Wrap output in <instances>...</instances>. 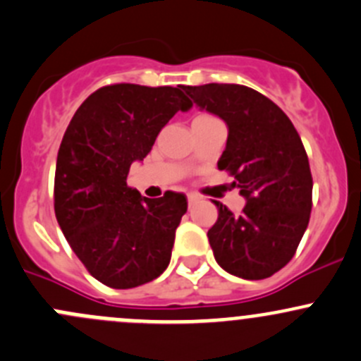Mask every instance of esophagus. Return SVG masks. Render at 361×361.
<instances>
[{
  "mask_svg": "<svg viewBox=\"0 0 361 361\" xmlns=\"http://www.w3.org/2000/svg\"><path fill=\"white\" fill-rule=\"evenodd\" d=\"M188 203H189V207H192V205H195V203H198V196L188 195Z\"/></svg>",
  "mask_w": 361,
  "mask_h": 361,
  "instance_id": "1",
  "label": "esophagus"
}]
</instances>
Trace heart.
I'll return each instance as SVG.
<instances>
[{"instance_id":"heart-1","label":"heart","mask_w":361,"mask_h":361,"mask_svg":"<svg viewBox=\"0 0 361 361\" xmlns=\"http://www.w3.org/2000/svg\"><path fill=\"white\" fill-rule=\"evenodd\" d=\"M200 118H208V116H200Z\"/></svg>"}]
</instances>
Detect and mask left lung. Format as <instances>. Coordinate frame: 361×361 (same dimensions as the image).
I'll use <instances>...</instances> for the list:
<instances>
[{
	"instance_id": "8db88e82",
	"label": "left lung",
	"mask_w": 361,
	"mask_h": 361,
	"mask_svg": "<svg viewBox=\"0 0 361 361\" xmlns=\"http://www.w3.org/2000/svg\"><path fill=\"white\" fill-rule=\"evenodd\" d=\"M182 88L228 125L217 166L235 177L231 185L247 200L240 215L214 202L219 217L207 236L215 261L238 278H269L290 262L310 222L313 177L302 140L287 114L254 88Z\"/></svg>"
}]
</instances>
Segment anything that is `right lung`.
I'll use <instances>...</instances> for the list:
<instances>
[{
    "instance_id": "add662e5",
    "label": "right lung",
    "mask_w": 361,
    "mask_h": 361,
    "mask_svg": "<svg viewBox=\"0 0 361 361\" xmlns=\"http://www.w3.org/2000/svg\"><path fill=\"white\" fill-rule=\"evenodd\" d=\"M189 107L182 85H109L78 107L66 130L55 169V217L78 259L107 287H139L169 266L188 200L173 191L144 198L126 179L170 118Z\"/></svg>"
}]
</instances>
